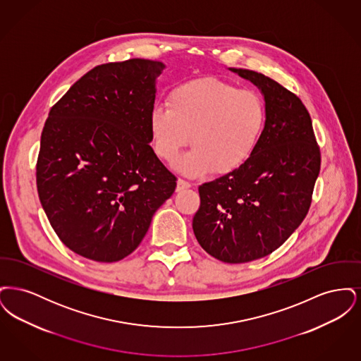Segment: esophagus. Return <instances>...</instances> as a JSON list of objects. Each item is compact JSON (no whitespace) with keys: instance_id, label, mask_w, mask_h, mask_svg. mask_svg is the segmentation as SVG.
Listing matches in <instances>:
<instances>
[{"instance_id":"obj_1","label":"esophagus","mask_w":361,"mask_h":361,"mask_svg":"<svg viewBox=\"0 0 361 361\" xmlns=\"http://www.w3.org/2000/svg\"><path fill=\"white\" fill-rule=\"evenodd\" d=\"M188 188H190V184H189L188 181L181 180V178L177 180V185H176V190H177V192H181V190Z\"/></svg>"}]
</instances>
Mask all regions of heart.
<instances>
[{
	"instance_id": "b5f03b06",
	"label": "heart",
	"mask_w": 361,
	"mask_h": 361,
	"mask_svg": "<svg viewBox=\"0 0 361 361\" xmlns=\"http://www.w3.org/2000/svg\"><path fill=\"white\" fill-rule=\"evenodd\" d=\"M265 119V105L256 92L200 77L174 87L168 106H154L150 133L155 153L166 162L176 161L192 137L193 149L174 166L188 177H200L242 166L257 147Z\"/></svg>"
}]
</instances>
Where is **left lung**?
<instances>
[{"mask_svg": "<svg viewBox=\"0 0 361 361\" xmlns=\"http://www.w3.org/2000/svg\"><path fill=\"white\" fill-rule=\"evenodd\" d=\"M228 70L257 86L265 126L242 166L199 187L200 208L192 227L208 255L240 264L271 255L303 222L321 154L299 97L257 71Z\"/></svg>", "mask_w": 361, "mask_h": 361, "instance_id": "8db88e82", "label": "left lung"}]
</instances>
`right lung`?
<instances>
[{"label": "right lung", "mask_w": 361, "mask_h": 361, "mask_svg": "<svg viewBox=\"0 0 361 361\" xmlns=\"http://www.w3.org/2000/svg\"><path fill=\"white\" fill-rule=\"evenodd\" d=\"M158 61L130 59L87 71L46 121L36 166L42 207L61 240L82 257L131 255L176 177L149 146Z\"/></svg>", "instance_id": "obj_1"}]
</instances>
